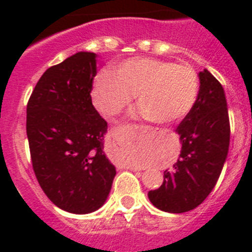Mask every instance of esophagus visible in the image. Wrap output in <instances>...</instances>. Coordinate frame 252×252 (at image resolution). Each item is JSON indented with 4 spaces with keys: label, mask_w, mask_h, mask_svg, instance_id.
<instances>
[{
    "label": "esophagus",
    "mask_w": 252,
    "mask_h": 252,
    "mask_svg": "<svg viewBox=\"0 0 252 252\" xmlns=\"http://www.w3.org/2000/svg\"><path fill=\"white\" fill-rule=\"evenodd\" d=\"M126 168L130 169V170H135V171H141L144 170V168H140V166H135V165H131V164H127Z\"/></svg>",
    "instance_id": "esophagus-1"
}]
</instances>
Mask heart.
I'll list each match as a JSON object with an SVG mask.
<instances>
[{"mask_svg":"<svg viewBox=\"0 0 252 252\" xmlns=\"http://www.w3.org/2000/svg\"><path fill=\"white\" fill-rule=\"evenodd\" d=\"M199 79L194 69L184 64L150 58H132L103 70L94 79L92 99L104 116H115L131 103L137 93L148 119L173 124L184 119L194 106Z\"/></svg>","mask_w":252,"mask_h":252,"instance_id":"heart-1","label":"heart"}]
</instances>
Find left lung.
Masks as SVG:
<instances>
[{
	"label": "left lung",
	"instance_id": "left-lung-1",
	"mask_svg": "<svg viewBox=\"0 0 252 252\" xmlns=\"http://www.w3.org/2000/svg\"><path fill=\"white\" fill-rule=\"evenodd\" d=\"M190 112L177 127L182 142L173 170L164 171L160 188L148 193L157 208L169 213L194 209L217 183L230 146V119L223 87L204 69Z\"/></svg>",
	"mask_w": 252,
	"mask_h": 252
}]
</instances>
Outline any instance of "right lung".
Masks as SVG:
<instances>
[{
	"label": "right lung",
	"instance_id": "add662e5",
	"mask_svg": "<svg viewBox=\"0 0 252 252\" xmlns=\"http://www.w3.org/2000/svg\"><path fill=\"white\" fill-rule=\"evenodd\" d=\"M95 57L79 51L46 69L26 108V133L37 182L55 206L75 215L101 208L116 175L103 151L107 122L91 97Z\"/></svg>",
	"mask_w": 252,
	"mask_h": 252
}]
</instances>
